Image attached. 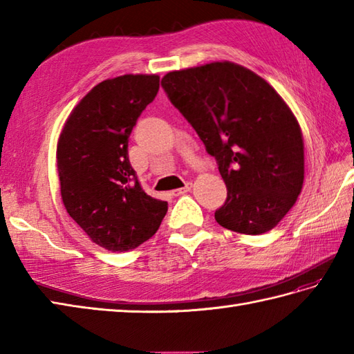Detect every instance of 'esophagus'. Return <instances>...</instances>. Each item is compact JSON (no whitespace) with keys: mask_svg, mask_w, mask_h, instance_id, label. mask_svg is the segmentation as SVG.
<instances>
[{"mask_svg":"<svg viewBox=\"0 0 354 354\" xmlns=\"http://www.w3.org/2000/svg\"><path fill=\"white\" fill-rule=\"evenodd\" d=\"M190 190H192V184L189 183V184H185V187H183V189L173 190V194H175V196H183V194H185V193H189Z\"/></svg>","mask_w":354,"mask_h":354,"instance_id":"esophagus-1","label":"esophagus"}]
</instances>
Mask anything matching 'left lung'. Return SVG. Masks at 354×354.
Returning <instances> with one entry per match:
<instances>
[{
    "instance_id": "left-lung-1",
    "label": "left lung",
    "mask_w": 354,
    "mask_h": 354,
    "mask_svg": "<svg viewBox=\"0 0 354 354\" xmlns=\"http://www.w3.org/2000/svg\"><path fill=\"white\" fill-rule=\"evenodd\" d=\"M161 85L219 165L228 193L216 222L251 236L277 227L304 181L301 127L280 94L228 61L170 71Z\"/></svg>"
}]
</instances>
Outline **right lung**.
Segmentation results:
<instances>
[{"instance_id":"right-lung-1","label":"right lung","mask_w":354,"mask_h":354,"mask_svg":"<svg viewBox=\"0 0 354 354\" xmlns=\"http://www.w3.org/2000/svg\"><path fill=\"white\" fill-rule=\"evenodd\" d=\"M160 89L156 74H124L95 85L66 118L57 141L62 202L95 245L135 250L152 237L167 202L141 189L127 155L129 135Z\"/></svg>"}]
</instances>
